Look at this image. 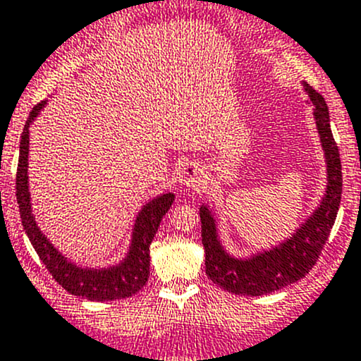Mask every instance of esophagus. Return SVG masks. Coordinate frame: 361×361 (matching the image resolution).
I'll return each mask as SVG.
<instances>
[{
  "instance_id": "obj_1",
  "label": "esophagus",
  "mask_w": 361,
  "mask_h": 361,
  "mask_svg": "<svg viewBox=\"0 0 361 361\" xmlns=\"http://www.w3.org/2000/svg\"><path fill=\"white\" fill-rule=\"evenodd\" d=\"M202 181V169L199 168L197 164H190L185 166L180 173V185L181 187H187V188H197Z\"/></svg>"
}]
</instances>
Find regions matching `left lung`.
<instances>
[{"instance_id":"8db88e82","label":"left lung","mask_w":361,"mask_h":361,"mask_svg":"<svg viewBox=\"0 0 361 361\" xmlns=\"http://www.w3.org/2000/svg\"><path fill=\"white\" fill-rule=\"evenodd\" d=\"M313 104V116L327 162V188L317 211L306 219L290 238L270 250L240 259L226 252L216 230L209 207H200L202 244L206 250L207 276L225 290L240 295L270 294L301 280L317 263L336 221L343 193V173L337 143L331 130V116L324 97L302 82Z\"/></svg>"}]
</instances>
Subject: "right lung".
Returning a JSON list of instances; mask_svg holds the SVG:
<instances>
[{
  "label": "right lung",
  "mask_w": 361,
  "mask_h": 361,
  "mask_svg": "<svg viewBox=\"0 0 361 361\" xmlns=\"http://www.w3.org/2000/svg\"><path fill=\"white\" fill-rule=\"evenodd\" d=\"M47 100L37 104L29 114L24 131L20 138V154H18L17 168V202L20 209L22 225L27 233L30 244L37 252L39 259L51 273L53 279L60 283L69 294L79 295L88 301H116V299L130 298L136 294L147 283L150 275V244L157 233L162 216L169 211L173 204V193H162L152 199L149 204L142 207L136 216L133 226L131 245L126 257L117 264L109 268H85L67 259L59 249L44 237L43 231L37 226L36 218L30 207L29 193V126L36 119L37 114L43 111Z\"/></svg>",
  "instance_id": "obj_1"
}]
</instances>
